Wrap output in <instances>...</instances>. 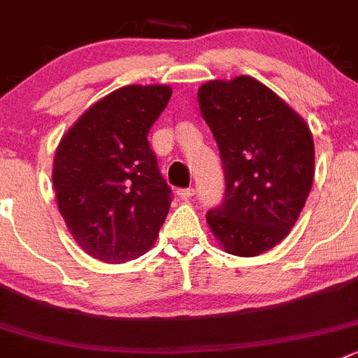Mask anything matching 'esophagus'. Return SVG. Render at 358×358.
I'll use <instances>...</instances> for the list:
<instances>
[{"label":"esophagus","mask_w":358,"mask_h":358,"mask_svg":"<svg viewBox=\"0 0 358 358\" xmlns=\"http://www.w3.org/2000/svg\"><path fill=\"white\" fill-rule=\"evenodd\" d=\"M193 195H195V189H193V188L177 189V196H179L181 200H189Z\"/></svg>","instance_id":"esophagus-1"}]
</instances>
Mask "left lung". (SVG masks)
Returning <instances> with one entry per match:
<instances>
[{
	"label": "left lung",
	"mask_w": 358,
	"mask_h": 358,
	"mask_svg": "<svg viewBox=\"0 0 358 358\" xmlns=\"http://www.w3.org/2000/svg\"><path fill=\"white\" fill-rule=\"evenodd\" d=\"M203 121L220 148L224 199L207 213L221 248L258 257L290 234L315 176L304 119L253 77L209 80L199 90Z\"/></svg>",
	"instance_id": "8db88e82"
}]
</instances>
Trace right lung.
<instances>
[{"mask_svg":"<svg viewBox=\"0 0 358 358\" xmlns=\"http://www.w3.org/2000/svg\"><path fill=\"white\" fill-rule=\"evenodd\" d=\"M169 86H124L91 105L61 138L52 165L57 207L80 248L107 264L144 255L169 214L172 189L148 134Z\"/></svg>","mask_w":358,"mask_h":358,"instance_id":"1","label":"right lung"}]
</instances>
